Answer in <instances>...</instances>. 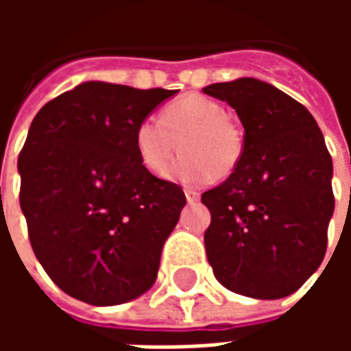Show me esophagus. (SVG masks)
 Returning a JSON list of instances; mask_svg holds the SVG:
<instances>
[{"label":"esophagus","instance_id":"1","mask_svg":"<svg viewBox=\"0 0 351 351\" xmlns=\"http://www.w3.org/2000/svg\"><path fill=\"white\" fill-rule=\"evenodd\" d=\"M184 193H186V201H188V203H197L199 201V191L184 190Z\"/></svg>","mask_w":351,"mask_h":351}]
</instances>
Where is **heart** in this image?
<instances>
[{"label":"heart","instance_id":"obj_1","mask_svg":"<svg viewBox=\"0 0 351 351\" xmlns=\"http://www.w3.org/2000/svg\"><path fill=\"white\" fill-rule=\"evenodd\" d=\"M176 143L182 156L171 165L167 178L182 186H201L216 175H231L244 152L243 131L226 116V108L195 93L169 103L160 120L145 118L135 128L138 160L156 176L165 173Z\"/></svg>","mask_w":351,"mask_h":351}]
</instances>
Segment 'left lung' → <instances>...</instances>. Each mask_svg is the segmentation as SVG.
<instances>
[{
    "label": "left lung",
    "instance_id": "left-lung-1",
    "mask_svg": "<svg viewBox=\"0 0 351 351\" xmlns=\"http://www.w3.org/2000/svg\"><path fill=\"white\" fill-rule=\"evenodd\" d=\"M203 92L235 108L244 128L235 171L201 195L213 216L205 231L208 263L235 293L287 297L327 250L335 197L324 133L299 101L263 80L243 77Z\"/></svg>",
    "mask_w": 351,
    "mask_h": 351
}]
</instances>
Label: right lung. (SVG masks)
I'll return each instance as SVG.
<instances>
[{
  "instance_id": "1",
  "label": "right lung",
  "mask_w": 351,
  "mask_h": 351,
  "mask_svg": "<svg viewBox=\"0 0 351 351\" xmlns=\"http://www.w3.org/2000/svg\"><path fill=\"white\" fill-rule=\"evenodd\" d=\"M176 92L88 80L29 125L19 156L29 243L52 282L79 301L122 304L156 282L186 195L141 163L135 128Z\"/></svg>"
}]
</instances>
